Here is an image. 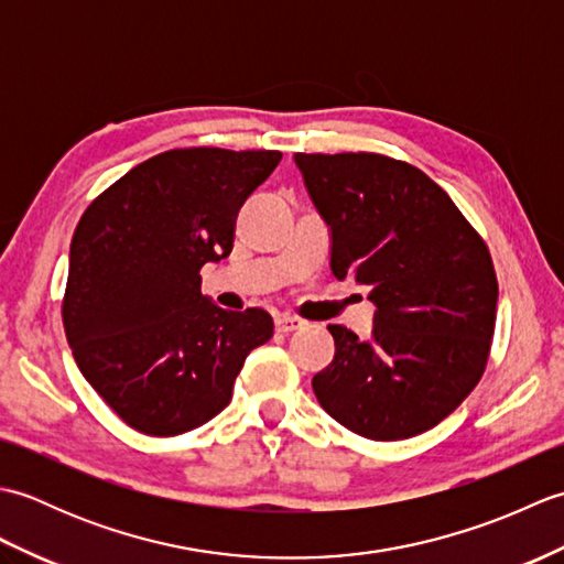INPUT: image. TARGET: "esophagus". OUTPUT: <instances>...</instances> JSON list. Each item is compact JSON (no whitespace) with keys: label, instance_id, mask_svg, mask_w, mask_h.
Instances as JSON below:
<instances>
[{"label":"esophagus","instance_id":"esophagus-1","mask_svg":"<svg viewBox=\"0 0 564 564\" xmlns=\"http://www.w3.org/2000/svg\"><path fill=\"white\" fill-rule=\"evenodd\" d=\"M303 325H305V319L295 317V315H279V317H275V329L283 332V334H289L293 329H301Z\"/></svg>","mask_w":564,"mask_h":564}]
</instances>
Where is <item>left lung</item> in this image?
<instances>
[{"label":"left lung","mask_w":564,"mask_h":564,"mask_svg":"<svg viewBox=\"0 0 564 564\" xmlns=\"http://www.w3.org/2000/svg\"><path fill=\"white\" fill-rule=\"evenodd\" d=\"M332 227V271L370 289L368 341L329 325L332 364L313 378L329 416L370 441L412 438L480 382L497 319V273L480 232L438 184L378 152H297Z\"/></svg>","instance_id":"8db88e82"}]
</instances>
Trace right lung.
Returning a JSON list of instances; mask_svg holds the SVG:
<instances>
[{"label": "right lung", "instance_id": "1", "mask_svg": "<svg viewBox=\"0 0 564 564\" xmlns=\"http://www.w3.org/2000/svg\"><path fill=\"white\" fill-rule=\"evenodd\" d=\"M279 162V150H166L79 218L65 334L82 376L140 434L206 424L232 400L249 351L273 337L267 310L210 303L200 267L230 254L239 208Z\"/></svg>", "mask_w": 564, "mask_h": 564}]
</instances>
